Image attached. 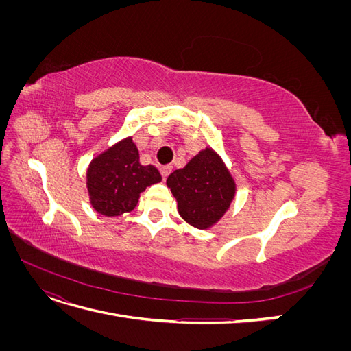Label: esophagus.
Wrapping results in <instances>:
<instances>
[{"instance_id":"obj_1","label":"esophagus","mask_w":351,"mask_h":351,"mask_svg":"<svg viewBox=\"0 0 351 351\" xmlns=\"http://www.w3.org/2000/svg\"><path fill=\"white\" fill-rule=\"evenodd\" d=\"M171 171H173V167H171V165H164V167L161 168V174H162L164 178H167Z\"/></svg>"}]
</instances>
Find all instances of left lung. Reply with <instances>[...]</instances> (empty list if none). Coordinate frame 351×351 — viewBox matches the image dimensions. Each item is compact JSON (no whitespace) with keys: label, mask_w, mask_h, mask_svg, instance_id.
<instances>
[{"label":"left lung","mask_w":351,"mask_h":351,"mask_svg":"<svg viewBox=\"0 0 351 351\" xmlns=\"http://www.w3.org/2000/svg\"><path fill=\"white\" fill-rule=\"evenodd\" d=\"M167 186L177 200L178 214L199 230L214 227L224 217L237 189L226 162L209 146L169 174Z\"/></svg>","instance_id":"left-lung-1"}]
</instances>
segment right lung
<instances>
[{
  "label": "right lung",
  "mask_w": 351,
  "mask_h": 351,
  "mask_svg": "<svg viewBox=\"0 0 351 351\" xmlns=\"http://www.w3.org/2000/svg\"><path fill=\"white\" fill-rule=\"evenodd\" d=\"M161 180L156 167L141 164L132 136L95 156L86 169L90 205L110 218L132 212L145 189Z\"/></svg>",
  "instance_id": "right-lung-1"
}]
</instances>
